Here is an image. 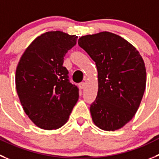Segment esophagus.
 Here are the masks:
<instances>
[{"label":"esophagus","instance_id":"34e87169","mask_svg":"<svg viewBox=\"0 0 159 159\" xmlns=\"http://www.w3.org/2000/svg\"><path fill=\"white\" fill-rule=\"evenodd\" d=\"M85 85H86V83L85 82H81L79 84V87L81 89H84L85 88Z\"/></svg>","mask_w":159,"mask_h":159}]
</instances>
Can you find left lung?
<instances>
[{"mask_svg": "<svg viewBox=\"0 0 159 159\" xmlns=\"http://www.w3.org/2000/svg\"><path fill=\"white\" fill-rule=\"evenodd\" d=\"M78 45L96 63L98 93L92 119L105 131L122 128L134 117L146 88L144 62L134 46L111 32L84 35Z\"/></svg>", "mask_w": 159, "mask_h": 159, "instance_id": "8db88e82", "label": "left lung"}]
</instances>
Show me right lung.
Masks as SVG:
<instances>
[{"label":"right lung","instance_id":"obj_1","mask_svg":"<svg viewBox=\"0 0 159 159\" xmlns=\"http://www.w3.org/2000/svg\"><path fill=\"white\" fill-rule=\"evenodd\" d=\"M76 35L48 31L37 37L19 59L16 88L26 115L39 128L57 129L69 119L79 98L78 89L69 82L63 66Z\"/></svg>","mask_w":159,"mask_h":159}]
</instances>
